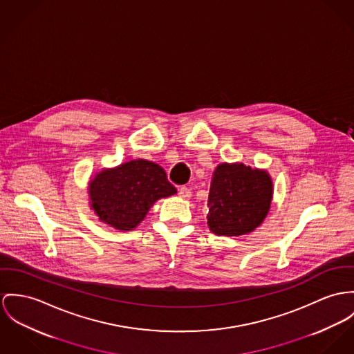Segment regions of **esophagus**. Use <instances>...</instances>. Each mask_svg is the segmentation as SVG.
<instances>
[{
  "label": "esophagus",
  "mask_w": 354,
  "mask_h": 354,
  "mask_svg": "<svg viewBox=\"0 0 354 354\" xmlns=\"http://www.w3.org/2000/svg\"><path fill=\"white\" fill-rule=\"evenodd\" d=\"M178 194H179L180 198H190L191 196L190 189L186 187V186H180V187L178 189Z\"/></svg>",
  "instance_id": "obj_1"
}]
</instances>
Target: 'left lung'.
I'll return each instance as SVG.
<instances>
[{
    "instance_id": "8db88e82",
    "label": "left lung",
    "mask_w": 354,
    "mask_h": 354,
    "mask_svg": "<svg viewBox=\"0 0 354 354\" xmlns=\"http://www.w3.org/2000/svg\"><path fill=\"white\" fill-rule=\"evenodd\" d=\"M272 180L264 171L244 164H219L209 192L207 225L218 236H241L267 217Z\"/></svg>"
}]
</instances>
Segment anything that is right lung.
Instances as JSON below:
<instances>
[{
  "instance_id": "right-lung-1",
  "label": "right lung",
  "mask_w": 354,
  "mask_h": 354,
  "mask_svg": "<svg viewBox=\"0 0 354 354\" xmlns=\"http://www.w3.org/2000/svg\"><path fill=\"white\" fill-rule=\"evenodd\" d=\"M175 192L163 168L142 159L104 169L88 185L91 207L118 230L136 227L158 199Z\"/></svg>"
}]
</instances>
